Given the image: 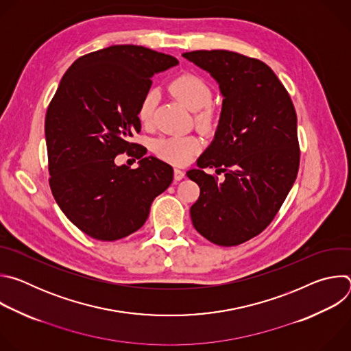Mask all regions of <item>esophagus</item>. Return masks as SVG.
<instances>
[{
    "label": "esophagus",
    "mask_w": 351,
    "mask_h": 351,
    "mask_svg": "<svg viewBox=\"0 0 351 351\" xmlns=\"http://www.w3.org/2000/svg\"><path fill=\"white\" fill-rule=\"evenodd\" d=\"M173 176H175V180H182V179L186 176V173H184V171L175 168V171H173Z\"/></svg>",
    "instance_id": "obj_1"
}]
</instances>
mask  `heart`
Here are the masks:
<instances>
[{
  "label": "heart",
  "mask_w": 351,
  "mask_h": 351,
  "mask_svg": "<svg viewBox=\"0 0 351 351\" xmlns=\"http://www.w3.org/2000/svg\"><path fill=\"white\" fill-rule=\"evenodd\" d=\"M171 91L190 111H202L197 115V123L203 128H211L215 122L214 112L208 108L211 103V90L208 84L194 75H183L171 83ZM157 104V91L148 90L138 106V119L141 123H148L153 118V112ZM202 140L195 136H168L156 140V154L172 164H187L194 154L202 148Z\"/></svg>",
  "instance_id": "1"
}]
</instances>
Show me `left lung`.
Here are the masks:
<instances>
[{
	"label": "left lung",
	"instance_id": "1",
	"mask_svg": "<svg viewBox=\"0 0 351 351\" xmlns=\"http://www.w3.org/2000/svg\"><path fill=\"white\" fill-rule=\"evenodd\" d=\"M218 83L222 99L211 144L186 172L199 187L190 208L195 230L218 245H237L275 218L298 171L297 117L274 71L226 49L182 54ZM215 167L222 181L204 172Z\"/></svg>",
	"mask_w": 351,
	"mask_h": 351
}]
</instances>
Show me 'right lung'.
<instances>
[{"instance_id":"right-lung-1","label":"right lung","mask_w":351,"mask_h":351,"mask_svg":"<svg viewBox=\"0 0 351 351\" xmlns=\"http://www.w3.org/2000/svg\"><path fill=\"white\" fill-rule=\"evenodd\" d=\"M176 58L121 44L76 60L66 71L45 115L49 186L66 218L87 236L114 241L138 230L154 198L173 180V169L143 145L138 106L153 76ZM139 160L130 170L114 157Z\"/></svg>"}]
</instances>
